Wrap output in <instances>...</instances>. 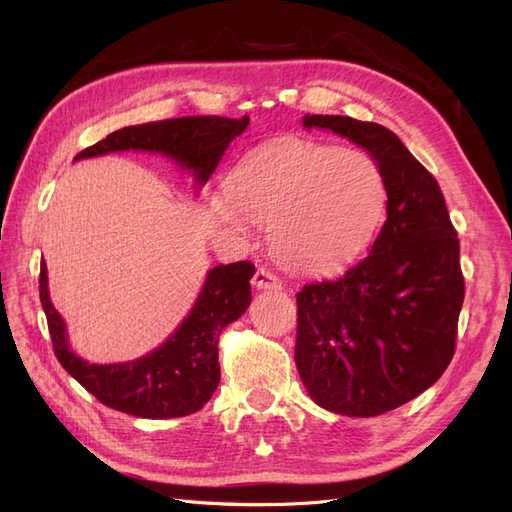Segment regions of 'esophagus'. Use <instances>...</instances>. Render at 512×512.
Segmentation results:
<instances>
[{
	"label": "esophagus",
	"mask_w": 512,
	"mask_h": 512,
	"mask_svg": "<svg viewBox=\"0 0 512 512\" xmlns=\"http://www.w3.org/2000/svg\"><path fill=\"white\" fill-rule=\"evenodd\" d=\"M252 284L258 290H282V280L275 273H271L269 269H258Z\"/></svg>",
	"instance_id": "34e87169"
}]
</instances>
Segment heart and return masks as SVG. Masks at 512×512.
I'll return each instance as SVG.
<instances>
[{
	"label": "heart",
	"instance_id": "obj_1",
	"mask_svg": "<svg viewBox=\"0 0 512 512\" xmlns=\"http://www.w3.org/2000/svg\"><path fill=\"white\" fill-rule=\"evenodd\" d=\"M386 209L378 162L359 149L277 138L232 168L213 213L232 230L269 228L273 256L303 275L344 269L374 239Z\"/></svg>",
	"mask_w": 512,
	"mask_h": 512
}]
</instances>
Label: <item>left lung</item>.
<instances>
[{"mask_svg": "<svg viewBox=\"0 0 512 512\" xmlns=\"http://www.w3.org/2000/svg\"><path fill=\"white\" fill-rule=\"evenodd\" d=\"M363 147L386 181V222L367 258L297 292L294 363L318 406L378 416L436 382L455 354L463 305L459 239L438 181L397 134L342 115H305Z\"/></svg>", "mask_w": 512, "mask_h": 512, "instance_id": "1", "label": "left lung"}]
</instances>
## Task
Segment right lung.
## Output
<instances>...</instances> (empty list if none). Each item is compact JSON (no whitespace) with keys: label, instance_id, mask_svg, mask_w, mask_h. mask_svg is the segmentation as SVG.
Listing matches in <instances>:
<instances>
[{"label":"right lung","instance_id":"1","mask_svg":"<svg viewBox=\"0 0 512 512\" xmlns=\"http://www.w3.org/2000/svg\"><path fill=\"white\" fill-rule=\"evenodd\" d=\"M250 117L241 119L200 115L128 126L83 149L74 160L96 158L111 151H153L173 158L194 173L198 185L207 183L232 138ZM254 265L247 260L218 265L207 273L194 307L181 327L153 352L128 363L94 365L76 356L49 297L46 265H40V303L49 322L57 361L68 374L104 406L141 418H177L203 408L220 382L218 342L226 324L235 322L252 301Z\"/></svg>","mask_w":512,"mask_h":512}]
</instances>
